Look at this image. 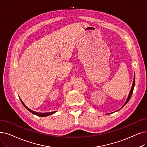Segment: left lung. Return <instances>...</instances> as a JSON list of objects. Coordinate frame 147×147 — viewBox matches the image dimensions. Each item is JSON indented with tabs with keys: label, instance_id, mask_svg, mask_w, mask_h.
<instances>
[{
	"label": "left lung",
	"instance_id": "1",
	"mask_svg": "<svg viewBox=\"0 0 147 147\" xmlns=\"http://www.w3.org/2000/svg\"><path fill=\"white\" fill-rule=\"evenodd\" d=\"M135 77H134V79H133V85H132V86H131V91H130V93H129V96H128V98H127V100H126V101H125V104L124 105V106L122 107H123L127 103H128L129 102V101L130 100V98H131V95H132V94H133V89H134V87H135ZM121 107V108H122Z\"/></svg>",
	"mask_w": 147,
	"mask_h": 147
}]
</instances>
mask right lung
<instances>
[{
	"label": "right lung",
	"instance_id": "add662e5",
	"mask_svg": "<svg viewBox=\"0 0 147 147\" xmlns=\"http://www.w3.org/2000/svg\"><path fill=\"white\" fill-rule=\"evenodd\" d=\"M20 101H21V102H22V103L23 104V105L26 108V109L29 111V112H30L32 113H33V114H35V115H37V116H38V117H46V116H48V115H52V114H53V113H54L55 112H56V111H55V112H47V113H38V112H34V111H32V110H30V109H29L28 107H27L26 106H25V105L23 103V102L22 101V100L20 99Z\"/></svg>",
	"mask_w": 147,
	"mask_h": 147
}]
</instances>
